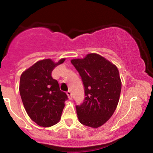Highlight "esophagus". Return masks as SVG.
Listing matches in <instances>:
<instances>
[{"label":"esophagus","instance_id":"obj_1","mask_svg":"<svg viewBox=\"0 0 153 153\" xmlns=\"http://www.w3.org/2000/svg\"><path fill=\"white\" fill-rule=\"evenodd\" d=\"M67 95H68V98H69V99L71 100L72 99V94H71V91H68V92H67Z\"/></svg>","mask_w":153,"mask_h":153}]
</instances>
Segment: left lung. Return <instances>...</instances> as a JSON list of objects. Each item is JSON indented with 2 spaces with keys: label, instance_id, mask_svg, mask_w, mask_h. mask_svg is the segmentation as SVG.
Instances as JSON below:
<instances>
[{
  "label": "left lung",
  "instance_id": "8db88e82",
  "mask_svg": "<svg viewBox=\"0 0 153 153\" xmlns=\"http://www.w3.org/2000/svg\"><path fill=\"white\" fill-rule=\"evenodd\" d=\"M71 63L81 77L85 91L83 103L76 106L79 122L92 128L101 127L118 105L122 89L118 68L96 53L72 59Z\"/></svg>",
  "mask_w": 153,
  "mask_h": 153
}]
</instances>
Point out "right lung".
Listing matches in <instances>:
<instances>
[{
  "mask_svg": "<svg viewBox=\"0 0 153 153\" xmlns=\"http://www.w3.org/2000/svg\"><path fill=\"white\" fill-rule=\"evenodd\" d=\"M65 60H39L21 75L19 92L23 104L31 120L40 127H52L61 118L68 96L60 91L52 72Z\"/></svg>",
  "mask_w": 153,
  "mask_h": 153,
  "instance_id": "right-lung-1",
  "label": "right lung"
}]
</instances>
